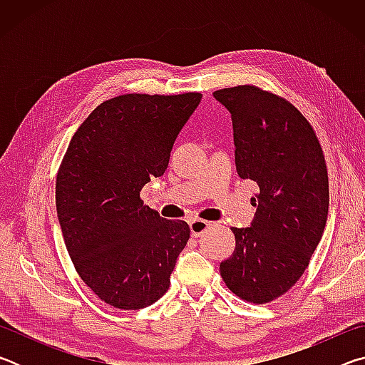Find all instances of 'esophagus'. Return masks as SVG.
<instances>
[{"label": "esophagus", "instance_id": "esophagus-1", "mask_svg": "<svg viewBox=\"0 0 365 365\" xmlns=\"http://www.w3.org/2000/svg\"><path fill=\"white\" fill-rule=\"evenodd\" d=\"M209 225H211V222L207 220H201V219H195L190 222V232H191V237H201L202 233H205Z\"/></svg>", "mask_w": 365, "mask_h": 365}]
</instances>
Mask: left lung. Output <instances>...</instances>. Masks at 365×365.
<instances>
[{
	"mask_svg": "<svg viewBox=\"0 0 365 365\" xmlns=\"http://www.w3.org/2000/svg\"><path fill=\"white\" fill-rule=\"evenodd\" d=\"M232 114L235 164L259 193L251 227H233V255L220 262L225 285L264 304L285 294L304 274L329 215L324 151L292 103L252 85L214 91Z\"/></svg>",
	"mask_w": 365,
	"mask_h": 365,
	"instance_id": "left-lung-1",
	"label": "left lung"
}]
</instances>
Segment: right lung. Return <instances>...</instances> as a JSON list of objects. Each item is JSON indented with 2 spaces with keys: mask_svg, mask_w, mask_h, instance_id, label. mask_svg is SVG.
<instances>
[{
  "mask_svg": "<svg viewBox=\"0 0 365 365\" xmlns=\"http://www.w3.org/2000/svg\"><path fill=\"white\" fill-rule=\"evenodd\" d=\"M201 93L115 96L73 133L56 177L66 248L86 287L117 309L151 306L170 285L190 227L143 205L140 191L168 169Z\"/></svg>",
  "mask_w": 365,
  "mask_h": 365,
  "instance_id": "add662e5",
  "label": "right lung"
}]
</instances>
